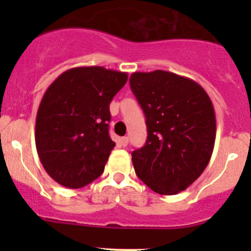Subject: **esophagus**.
I'll return each mask as SVG.
<instances>
[{
	"instance_id": "34e87169",
	"label": "esophagus",
	"mask_w": 251,
	"mask_h": 251,
	"mask_svg": "<svg viewBox=\"0 0 251 251\" xmlns=\"http://www.w3.org/2000/svg\"><path fill=\"white\" fill-rule=\"evenodd\" d=\"M127 144H128V138L127 137H123L122 138V145L124 146V148H125V146H127Z\"/></svg>"
}]
</instances>
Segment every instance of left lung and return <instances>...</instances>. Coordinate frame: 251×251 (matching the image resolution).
Listing matches in <instances>:
<instances>
[{
  "mask_svg": "<svg viewBox=\"0 0 251 251\" xmlns=\"http://www.w3.org/2000/svg\"><path fill=\"white\" fill-rule=\"evenodd\" d=\"M129 85L148 126L145 146L132 152L135 174L157 194H178L203 174L214 151L211 99L200 83L166 71L135 72Z\"/></svg>",
  "mask_w": 251,
  "mask_h": 251,
  "instance_id": "left-lung-1",
  "label": "left lung"
}]
</instances>
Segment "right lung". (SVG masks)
Returning a JSON list of instances; mask_svg holds the SVG:
<instances>
[{
	"label": "right lung",
	"instance_id": "add662e5",
	"mask_svg": "<svg viewBox=\"0 0 251 251\" xmlns=\"http://www.w3.org/2000/svg\"><path fill=\"white\" fill-rule=\"evenodd\" d=\"M127 73L100 67L63 72L43 94L35 144L46 172L60 185L79 189L103 172L116 143L108 134L109 103Z\"/></svg>",
	"mask_w": 251,
	"mask_h": 251
}]
</instances>
